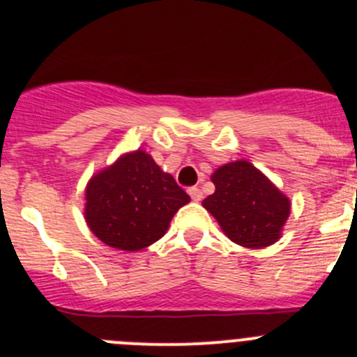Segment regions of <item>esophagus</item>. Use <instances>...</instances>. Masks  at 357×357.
I'll return each mask as SVG.
<instances>
[{"label": "esophagus", "instance_id": "1", "mask_svg": "<svg viewBox=\"0 0 357 357\" xmlns=\"http://www.w3.org/2000/svg\"><path fill=\"white\" fill-rule=\"evenodd\" d=\"M187 192H189V196L192 197V201H196V203H197V201L203 199V192H201V190L197 189V187H190V189L187 190Z\"/></svg>", "mask_w": 357, "mask_h": 357}]
</instances>
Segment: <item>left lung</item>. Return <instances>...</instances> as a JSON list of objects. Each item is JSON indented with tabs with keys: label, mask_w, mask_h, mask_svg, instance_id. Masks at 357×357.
I'll list each match as a JSON object with an SVG mask.
<instances>
[{
	"label": "left lung",
	"mask_w": 357,
	"mask_h": 357,
	"mask_svg": "<svg viewBox=\"0 0 357 357\" xmlns=\"http://www.w3.org/2000/svg\"><path fill=\"white\" fill-rule=\"evenodd\" d=\"M211 182L215 192L203 199V206L231 241L245 248H266L281 238L290 199L250 161L217 168Z\"/></svg>",
	"instance_id": "1"
}]
</instances>
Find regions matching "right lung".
<instances>
[{"label": "right lung", "mask_w": 357, "mask_h": 357, "mask_svg": "<svg viewBox=\"0 0 357 357\" xmlns=\"http://www.w3.org/2000/svg\"><path fill=\"white\" fill-rule=\"evenodd\" d=\"M84 220L90 231L116 250L139 252L168 231L189 194L142 149L123 154L88 182Z\"/></svg>", "instance_id": "right-lung-1"}]
</instances>
